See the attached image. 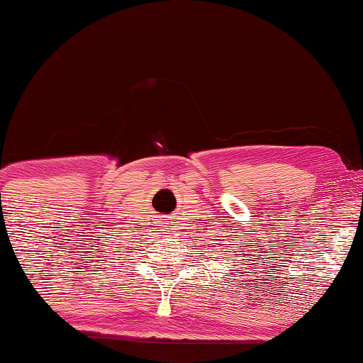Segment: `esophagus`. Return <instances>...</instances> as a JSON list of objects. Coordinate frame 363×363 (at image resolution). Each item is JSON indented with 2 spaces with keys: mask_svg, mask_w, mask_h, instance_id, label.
Returning a JSON list of instances; mask_svg holds the SVG:
<instances>
[{
  "mask_svg": "<svg viewBox=\"0 0 363 363\" xmlns=\"http://www.w3.org/2000/svg\"><path fill=\"white\" fill-rule=\"evenodd\" d=\"M164 231H166V230H164Z\"/></svg>",
  "mask_w": 363,
  "mask_h": 363,
  "instance_id": "esophagus-1",
  "label": "esophagus"
}]
</instances>
